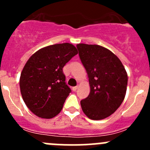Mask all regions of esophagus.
<instances>
[{"mask_svg": "<svg viewBox=\"0 0 150 150\" xmlns=\"http://www.w3.org/2000/svg\"><path fill=\"white\" fill-rule=\"evenodd\" d=\"M72 91H75L77 90V89H78V86H74V87H72Z\"/></svg>", "mask_w": 150, "mask_h": 150, "instance_id": "obj_1", "label": "esophagus"}]
</instances>
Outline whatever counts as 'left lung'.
<instances>
[{
	"label": "left lung",
	"instance_id": "8db88e82",
	"mask_svg": "<svg viewBox=\"0 0 150 150\" xmlns=\"http://www.w3.org/2000/svg\"><path fill=\"white\" fill-rule=\"evenodd\" d=\"M90 85V93L81 101L82 110L91 120L111 115L123 102L128 75L118 57L99 45H77Z\"/></svg>",
	"mask_w": 150,
	"mask_h": 150
}]
</instances>
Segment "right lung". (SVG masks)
<instances>
[{
	"instance_id": "right-lung-1",
	"label": "right lung",
	"mask_w": 150,
	"mask_h": 150,
	"mask_svg": "<svg viewBox=\"0 0 150 150\" xmlns=\"http://www.w3.org/2000/svg\"><path fill=\"white\" fill-rule=\"evenodd\" d=\"M76 54L72 44L59 43L38 50L28 60L19 86L25 104L38 117L50 119L61 112L71 92L63 67Z\"/></svg>"
}]
</instances>
